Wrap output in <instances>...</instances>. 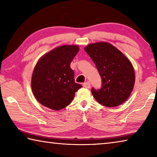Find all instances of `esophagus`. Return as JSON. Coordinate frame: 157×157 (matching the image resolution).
I'll use <instances>...</instances> for the list:
<instances>
[{"label":"esophagus","mask_w":157,"mask_h":157,"mask_svg":"<svg viewBox=\"0 0 157 157\" xmlns=\"http://www.w3.org/2000/svg\"><path fill=\"white\" fill-rule=\"evenodd\" d=\"M83 86L84 87V88L90 89V87H91V85H90V82H85V83L83 84Z\"/></svg>","instance_id":"obj_1"}]
</instances>
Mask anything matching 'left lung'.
Returning a JSON list of instances; mask_svg holds the SVG:
<instances>
[{
  "mask_svg": "<svg viewBox=\"0 0 157 157\" xmlns=\"http://www.w3.org/2000/svg\"><path fill=\"white\" fill-rule=\"evenodd\" d=\"M102 78L100 89H91L95 100L107 107L121 105L129 97L135 82L134 67L115 46L107 42L91 44L84 48Z\"/></svg>",
  "mask_w": 157,
  "mask_h": 157,
  "instance_id": "8db88e82",
  "label": "left lung"
}]
</instances>
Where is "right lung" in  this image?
I'll list each match as a JSON object with an SVG mask.
<instances>
[{"label":"right lung","instance_id":"obj_1","mask_svg":"<svg viewBox=\"0 0 157 157\" xmlns=\"http://www.w3.org/2000/svg\"><path fill=\"white\" fill-rule=\"evenodd\" d=\"M79 51L75 45L62 46L40 58L34 67L31 87L42 105L60 110L71 104L75 93L82 87L75 82L71 62Z\"/></svg>","mask_w":157,"mask_h":157}]
</instances>
